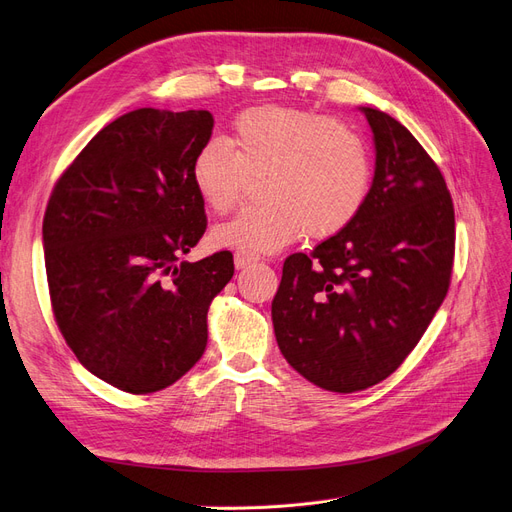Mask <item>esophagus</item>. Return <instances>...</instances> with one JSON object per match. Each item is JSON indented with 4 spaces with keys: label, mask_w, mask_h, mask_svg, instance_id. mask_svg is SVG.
Here are the masks:
<instances>
[{
    "label": "esophagus",
    "mask_w": 512,
    "mask_h": 512,
    "mask_svg": "<svg viewBox=\"0 0 512 512\" xmlns=\"http://www.w3.org/2000/svg\"><path fill=\"white\" fill-rule=\"evenodd\" d=\"M256 260H258V256L252 252H245V250L235 252V267L237 269H245L247 265H252V262H256Z\"/></svg>",
    "instance_id": "34e87169"
}]
</instances>
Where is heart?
<instances>
[{
    "label": "heart",
    "instance_id": "1",
    "mask_svg": "<svg viewBox=\"0 0 512 512\" xmlns=\"http://www.w3.org/2000/svg\"><path fill=\"white\" fill-rule=\"evenodd\" d=\"M196 194L215 213L235 209L250 179H260L267 203L243 209L215 226V247L271 254L303 232L327 239L361 213L371 160L361 134L346 123L305 108L262 104L232 123L230 147L209 141L192 160Z\"/></svg>",
    "mask_w": 512,
    "mask_h": 512
}]
</instances>
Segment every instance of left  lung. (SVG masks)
<instances>
[{
  "label": "left lung",
  "instance_id": "8db88e82",
  "mask_svg": "<svg viewBox=\"0 0 512 512\" xmlns=\"http://www.w3.org/2000/svg\"><path fill=\"white\" fill-rule=\"evenodd\" d=\"M376 145L361 213L312 254H292L271 303L284 359L324 391L389 378L451 286L455 209L440 168L397 119L361 106Z\"/></svg>",
  "mask_w": 512,
  "mask_h": 512
}]
</instances>
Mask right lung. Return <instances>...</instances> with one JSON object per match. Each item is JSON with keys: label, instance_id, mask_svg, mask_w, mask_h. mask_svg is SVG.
<instances>
[{"label": "right lung", "instance_id": "1", "mask_svg": "<svg viewBox=\"0 0 512 512\" xmlns=\"http://www.w3.org/2000/svg\"><path fill=\"white\" fill-rule=\"evenodd\" d=\"M209 111L138 108L102 128L64 170L42 222L57 327L85 369L147 395L207 348V312L235 273L230 252L188 254L207 230L192 160Z\"/></svg>", "mask_w": 512, "mask_h": 512}]
</instances>
